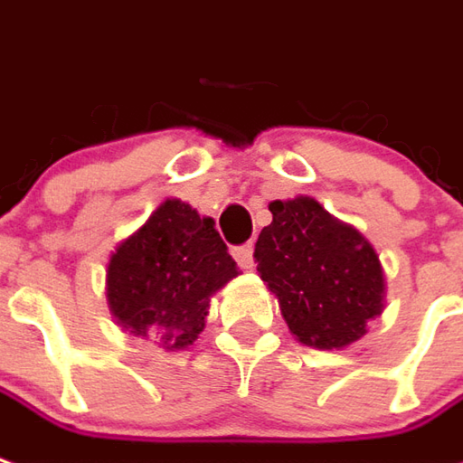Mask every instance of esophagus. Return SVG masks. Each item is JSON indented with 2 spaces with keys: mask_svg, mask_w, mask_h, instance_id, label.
<instances>
[{
  "mask_svg": "<svg viewBox=\"0 0 463 463\" xmlns=\"http://www.w3.org/2000/svg\"><path fill=\"white\" fill-rule=\"evenodd\" d=\"M232 258L238 260V265H241L242 270H250V268L255 265L253 245L248 242V245H238V248H232Z\"/></svg>",
  "mask_w": 463,
  "mask_h": 463,
  "instance_id": "obj_1",
  "label": "esophagus"
}]
</instances>
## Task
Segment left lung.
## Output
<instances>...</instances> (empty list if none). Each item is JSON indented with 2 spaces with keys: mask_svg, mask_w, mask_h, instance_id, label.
<instances>
[{
  "mask_svg": "<svg viewBox=\"0 0 463 463\" xmlns=\"http://www.w3.org/2000/svg\"><path fill=\"white\" fill-rule=\"evenodd\" d=\"M255 242L258 276L278 298L288 331L318 351H341L386 308V276L373 245L318 200H273Z\"/></svg>",
  "mask_w": 463,
  "mask_h": 463,
  "instance_id": "8db88e82",
  "label": "left lung"
}]
</instances>
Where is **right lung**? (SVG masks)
I'll use <instances>...</instances> for the list:
<instances>
[{
	"instance_id": "obj_1",
	"label": "right lung",
	"mask_w": 463,
	"mask_h": 463,
	"mask_svg": "<svg viewBox=\"0 0 463 463\" xmlns=\"http://www.w3.org/2000/svg\"><path fill=\"white\" fill-rule=\"evenodd\" d=\"M238 278L213 218L163 200L109 255L105 296L112 318L165 351H185L205 328L210 298Z\"/></svg>"
}]
</instances>
